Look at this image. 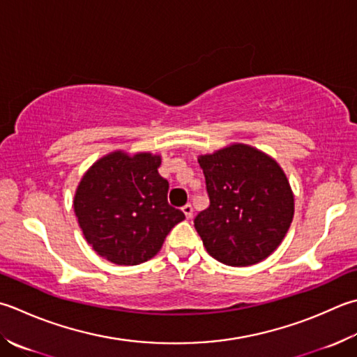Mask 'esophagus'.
Instances as JSON below:
<instances>
[{
    "label": "esophagus",
    "mask_w": 357,
    "mask_h": 357,
    "mask_svg": "<svg viewBox=\"0 0 357 357\" xmlns=\"http://www.w3.org/2000/svg\"><path fill=\"white\" fill-rule=\"evenodd\" d=\"M183 212H184V215H185V218L190 220L192 216H193V207H192V204H185V206L183 207Z\"/></svg>",
    "instance_id": "obj_1"
}]
</instances>
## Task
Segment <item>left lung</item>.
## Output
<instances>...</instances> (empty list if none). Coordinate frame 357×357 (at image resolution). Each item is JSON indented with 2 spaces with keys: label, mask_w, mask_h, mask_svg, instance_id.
<instances>
[{
  "label": "left lung",
  "mask_w": 357,
  "mask_h": 357,
  "mask_svg": "<svg viewBox=\"0 0 357 357\" xmlns=\"http://www.w3.org/2000/svg\"><path fill=\"white\" fill-rule=\"evenodd\" d=\"M211 204L195 216L208 255L227 266L260 263L294 216V195L274 159L244 144L198 158Z\"/></svg>",
  "instance_id": "obj_1"
}]
</instances>
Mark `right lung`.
<instances>
[{"label":"right lung","mask_w":357,"mask_h":357,"mask_svg":"<svg viewBox=\"0 0 357 357\" xmlns=\"http://www.w3.org/2000/svg\"><path fill=\"white\" fill-rule=\"evenodd\" d=\"M160 158L122 151L97 160L74 198L80 229L100 257L132 266L155 257L185 215L169 204V181L158 173Z\"/></svg>","instance_id":"1"}]
</instances>
